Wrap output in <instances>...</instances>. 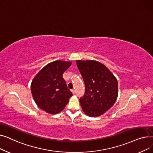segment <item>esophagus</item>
Listing matches in <instances>:
<instances>
[{
  "instance_id": "esophagus-1",
  "label": "esophagus",
  "mask_w": 153,
  "mask_h": 153,
  "mask_svg": "<svg viewBox=\"0 0 153 153\" xmlns=\"http://www.w3.org/2000/svg\"><path fill=\"white\" fill-rule=\"evenodd\" d=\"M71 92H72V94H75V92H75V91H74V89H72V90H71Z\"/></svg>"
}]
</instances>
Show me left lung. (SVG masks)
<instances>
[{"mask_svg": "<svg viewBox=\"0 0 153 153\" xmlns=\"http://www.w3.org/2000/svg\"><path fill=\"white\" fill-rule=\"evenodd\" d=\"M76 64L85 85L80 99L84 114L97 117L105 114L116 102L118 94L117 79L101 62L95 60H77Z\"/></svg>", "mask_w": 153, "mask_h": 153, "instance_id": "left-lung-1", "label": "left lung"}]
</instances>
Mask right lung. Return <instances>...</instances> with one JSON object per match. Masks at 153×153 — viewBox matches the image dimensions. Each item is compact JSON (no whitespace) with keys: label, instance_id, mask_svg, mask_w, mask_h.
I'll list each match as a JSON object with an SVG mask.
<instances>
[{"label":"right lung","instance_id":"add662e5","mask_svg":"<svg viewBox=\"0 0 153 153\" xmlns=\"http://www.w3.org/2000/svg\"><path fill=\"white\" fill-rule=\"evenodd\" d=\"M71 64V61H53L43 67L32 80V97L36 105L48 114L59 113L72 96L62 77Z\"/></svg>","mask_w":153,"mask_h":153}]
</instances>
